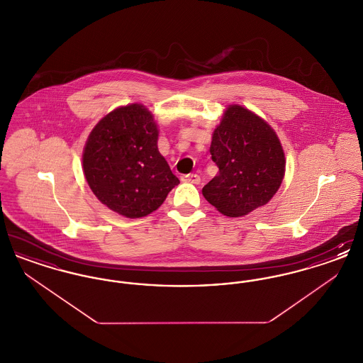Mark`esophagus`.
Masks as SVG:
<instances>
[{
  "label": "esophagus",
  "instance_id": "obj_1",
  "mask_svg": "<svg viewBox=\"0 0 363 363\" xmlns=\"http://www.w3.org/2000/svg\"><path fill=\"white\" fill-rule=\"evenodd\" d=\"M181 179L184 182H189V184H196V185L200 184V175H197V174H185L181 177Z\"/></svg>",
  "mask_w": 363,
  "mask_h": 363
}]
</instances>
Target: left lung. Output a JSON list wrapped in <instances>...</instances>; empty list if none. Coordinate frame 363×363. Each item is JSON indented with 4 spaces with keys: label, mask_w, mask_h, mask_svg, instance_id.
Wrapping results in <instances>:
<instances>
[{
    "label": "left lung",
    "mask_w": 363,
    "mask_h": 363,
    "mask_svg": "<svg viewBox=\"0 0 363 363\" xmlns=\"http://www.w3.org/2000/svg\"><path fill=\"white\" fill-rule=\"evenodd\" d=\"M209 152L219 167L203 188L209 204L230 218L265 206L281 185L286 159L268 122L240 104H230L212 135Z\"/></svg>",
    "instance_id": "8db88e82"
}]
</instances>
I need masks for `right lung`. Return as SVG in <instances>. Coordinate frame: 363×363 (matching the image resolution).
Returning a JSON list of instances; mask_svg holds the SVG:
<instances>
[{
  "instance_id": "add662e5",
  "label": "right lung",
  "mask_w": 363,
  "mask_h": 363,
  "mask_svg": "<svg viewBox=\"0 0 363 363\" xmlns=\"http://www.w3.org/2000/svg\"><path fill=\"white\" fill-rule=\"evenodd\" d=\"M157 136L154 116L140 104L118 107L95 125L83 151V172L106 207L143 218L179 184L157 150Z\"/></svg>"
}]
</instances>
